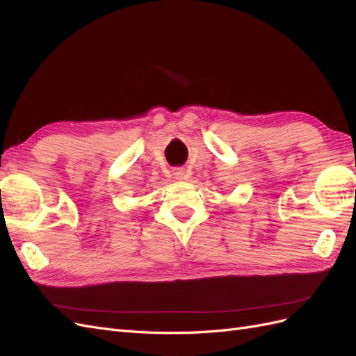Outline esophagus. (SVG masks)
Returning a JSON list of instances; mask_svg holds the SVG:
<instances>
[{"label":"esophagus","instance_id":"34e87169","mask_svg":"<svg viewBox=\"0 0 356 356\" xmlns=\"http://www.w3.org/2000/svg\"><path fill=\"white\" fill-rule=\"evenodd\" d=\"M174 175H175L178 179L184 178V175H186V170H182V169H177V170H174Z\"/></svg>","mask_w":356,"mask_h":356}]
</instances>
